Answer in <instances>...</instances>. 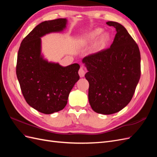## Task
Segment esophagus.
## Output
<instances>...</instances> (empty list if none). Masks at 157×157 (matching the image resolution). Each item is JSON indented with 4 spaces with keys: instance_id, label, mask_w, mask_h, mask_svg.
<instances>
[{
    "instance_id": "obj_1",
    "label": "esophagus",
    "mask_w": 157,
    "mask_h": 157,
    "mask_svg": "<svg viewBox=\"0 0 157 157\" xmlns=\"http://www.w3.org/2000/svg\"><path fill=\"white\" fill-rule=\"evenodd\" d=\"M78 74H79V76L80 77H83L84 75H85V71L83 68L82 66H81V67H80L79 70H78Z\"/></svg>"
}]
</instances>
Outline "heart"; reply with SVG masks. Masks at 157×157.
Listing matches in <instances>:
<instances>
[{
    "mask_svg": "<svg viewBox=\"0 0 157 157\" xmlns=\"http://www.w3.org/2000/svg\"><path fill=\"white\" fill-rule=\"evenodd\" d=\"M102 32V29L100 28H97V29H94V31H91L90 33H88L84 37V40L86 42H92L95 40L96 38L101 34ZM109 40V35L107 33H103L100 36H99L96 41V46L98 48H103L105 46L107 43V42Z\"/></svg>",
    "mask_w": 157,
    "mask_h": 157,
    "instance_id": "heart-1",
    "label": "heart"
}]
</instances>
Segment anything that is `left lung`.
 Returning <instances> with one entry per match:
<instances>
[{
  "instance_id": "1",
  "label": "left lung",
  "mask_w": 157,
  "mask_h": 157,
  "mask_svg": "<svg viewBox=\"0 0 157 157\" xmlns=\"http://www.w3.org/2000/svg\"><path fill=\"white\" fill-rule=\"evenodd\" d=\"M107 24L117 33L110 48L83 58L88 73V99L93 110L103 115L120 111L130 103L141 76L139 47L124 27Z\"/></svg>"
}]
</instances>
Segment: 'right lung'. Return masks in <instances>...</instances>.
Segmentation results:
<instances>
[{
  "instance_id": "1",
  "label": "right lung",
  "mask_w": 157,
  "mask_h": 157,
  "mask_svg": "<svg viewBox=\"0 0 157 157\" xmlns=\"http://www.w3.org/2000/svg\"><path fill=\"white\" fill-rule=\"evenodd\" d=\"M66 21L59 18L40 23L23 39L18 50L16 75L23 96L31 107L44 114L62 110L80 78L78 63L62 67L40 56V37L62 31Z\"/></svg>"
}]
</instances>
